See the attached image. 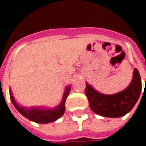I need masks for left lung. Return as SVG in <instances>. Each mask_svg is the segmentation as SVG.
I'll list each match as a JSON object with an SVG mask.
<instances>
[{
  "label": "left lung",
  "mask_w": 146,
  "mask_h": 146,
  "mask_svg": "<svg viewBox=\"0 0 146 146\" xmlns=\"http://www.w3.org/2000/svg\"><path fill=\"white\" fill-rule=\"evenodd\" d=\"M141 90L140 73L135 69L131 83L121 92L113 95L100 94L86 82L85 93L94 113L104 117L118 118L131 111L140 97Z\"/></svg>",
  "instance_id": "obj_1"
}]
</instances>
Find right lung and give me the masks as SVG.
Segmentation results:
<instances>
[{
  "mask_svg": "<svg viewBox=\"0 0 146 146\" xmlns=\"http://www.w3.org/2000/svg\"><path fill=\"white\" fill-rule=\"evenodd\" d=\"M70 90L71 86H67L66 88L61 103L56 108H50V109L43 108H23V107L20 106L19 104L17 102L11 91H10L9 94L12 104L17 110L18 112L21 113L23 116L29 119L30 121H34L36 123H47L56 121L64 115V112H65L66 99L70 92Z\"/></svg>",
  "mask_w": 146,
  "mask_h": 146,
  "instance_id": "add662e5",
  "label": "right lung"
}]
</instances>
